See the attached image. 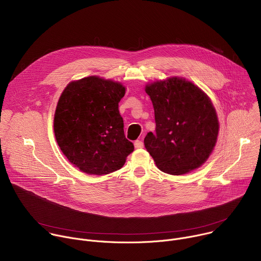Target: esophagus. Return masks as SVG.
<instances>
[{
	"mask_svg": "<svg viewBox=\"0 0 261 261\" xmlns=\"http://www.w3.org/2000/svg\"><path fill=\"white\" fill-rule=\"evenodd\" d=\"M134 146H135V148H142L143 147V142L141 140H136L134 142Z\"/></svg>",
	"mask_w": 261,
	"mask_h": 261,
	"instance_id": "obj_1",
	"label": "esophagus"
}]
</instances>
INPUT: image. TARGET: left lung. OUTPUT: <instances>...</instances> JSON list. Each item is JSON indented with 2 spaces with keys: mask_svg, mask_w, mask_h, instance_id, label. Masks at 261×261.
I'll list each match as a JSON object with an SVG mask.
<instances>
[{
  "mask_svg": "<svg viewBox=\"0 0 261 261\" xmlns=\"http://www.w3.org/2000/svg\"><path fill=\"white\" fill-rule=\"evenodd\" d=\"M156 122V134L144 138L157 167L180 175L200 167L212 154L219 121L210 97L193 83L173 76L145 86Z\"/></svg>",
  "mask_w": 261,
  "mask_h": 261,
  "instance_id": "8db88e82",
  "label": "left lung"
}]
</instances>
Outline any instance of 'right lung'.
I'll list each match as a JSON object with an SVG mask.
<instances>
[{"mask_svg":"<svg viewBox=\"0 0 261 261\" xmlns=\"http://www.w3.org/2000/svg\"><path fill=\"white\" fill-rule=\"evenodd\" d=\"M125 92L121 83L99 76L71 82L63 91L55 113V136L63 154L81 171L114 172L134 151L119 111Z\"/></svg>","mask_w":261,"mask_h":261,"instance_id":"obj_1","label":"right lung"}]
</instances>
